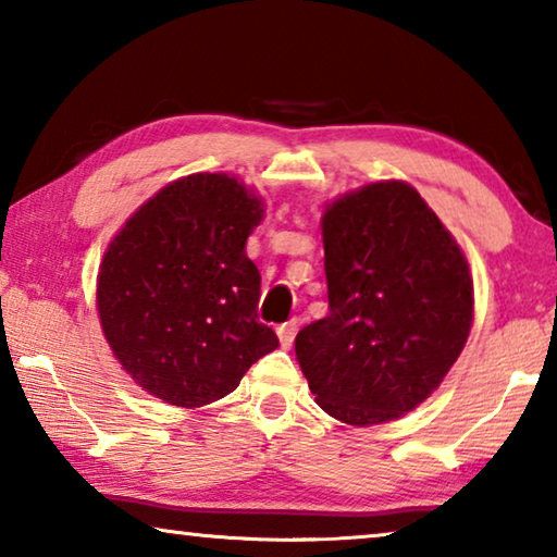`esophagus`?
<instances>
[{"instance_id": "1", "label": "esophagus", "mask_w": 557, "mask_h": 557, "mask_svg": "<svg viewBox=\"0 0 557 557\" xmlns=\"http://www.w3.org/2000/svg\"><path fill=\"white\" fill-rule=\"evenodd\" d=\"M297 329H299V322H297V319H289V322H285V324H280V326H277V336H280V344H282V348H289V346H292V342H295Z\"/></svg>"}]
</instances>
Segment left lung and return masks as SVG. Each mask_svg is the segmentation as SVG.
<instances>
[{
	"mask_svg": "<svg viewBox=\"0 0 557 557\" xmlns=\"http://www.w3.org/2000/svg\"><path fill=\"white\" fill-rule=\"evenodd\" d=\"M329 314L295 354L319 408L356 428L430 398L467 344L474 282L465 252L405 182H379L326 206Z\"/></svg>",
	"mask_w": 557,
	"mask_h": 557,
	"instance_id": "8db88e82",
	"label": "left lung"
}]
</instances>
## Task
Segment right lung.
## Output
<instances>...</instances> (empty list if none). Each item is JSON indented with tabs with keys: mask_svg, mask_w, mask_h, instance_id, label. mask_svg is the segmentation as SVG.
Returning <instances> with one entry per match:
<instances>
[{
	"mask_svg": "<svg viewBox=\"0 0 557 557\" xmlns=\"http://www.w3.org/2000/svg\"><path fill=\"white\" fill-rule=\"evenodd\" d=\"M262 211L238 178L191 174L139 206L112 238L98 272L102 334L159 400H221L280 346L258 322L260 272L245 256Z\"/></svg>",
	"mask_w": 557,
	"mask_h": 557,
	"instance_id": "obj_1",
	"label": "right lung"
}]
</instances>
